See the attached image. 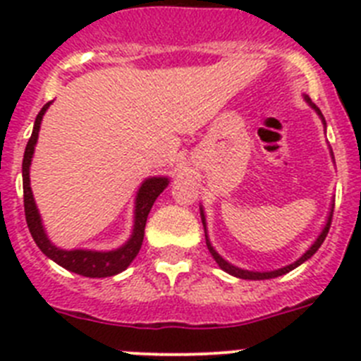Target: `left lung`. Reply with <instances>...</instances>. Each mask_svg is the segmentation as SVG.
Instances as JSON below:
<instances>
[{"label":"left lung","instance_id":"left-lung-1","mask_svg":"<svg viewBox=\"0 0 361 361\" xmlns=\"http://www.w3.org/2000/svg\"><path fill=\"white\" fill-rule=\"evenodd\" d=\"M307 101H309V103H311V99H307ZM311 106L314 108V110H317L318 114H320V110H318V108L314 106V104H311ZM320 116H322V114H320ZM202 224H206V222H204V213H202ZM329 228H331V216H329V220H327V224H325L324 231L320 233V237L317 238V242H314V244H312L311 247H309V250L305 251V253L302 255V257H300L298 260H296L295 264H291V266L282 267V269L267 271V273H255V271H244V269H238V267L231 266V264H228V262H226V260H224V258L220 257V255L216 253L215 250H213L212 244H209V240H208V237H206V245H208L209 253H212V255H213V258H215V262L219 264V266L222 267V269H224L226 273H229V275L238 276V279H244V280H267V279H275V276H282V275H286V273H289V271H291V269H295V267H298L300 264H304L305 260H307V258H311L312 255L317 253L318 247H320V245L324 244L325 237H327V233H329Z\"/></svg>","mask_w":361,"mask_h":361}]
</instances>
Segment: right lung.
Here are the masks:
<instances>
[{
    "mask_svg": "<svg viewBox=\"0 0 361 361\" xmlns=\"http://www.w3.org/2000/svg\"><path fill=\"white\" fill-rule=\"evenodd\" d=\"M50 106V103L44 104L41 111L37 114L36 123H34V130L27 142L23 155V204H25V219H27V226L30 229V235L34 242L37 244L41 251L49 258H52L54 262L59 264L65 269L78 273L81 276H90V279H104V276H114L132 264L133 258L137 257L139 250L142 245V238H145V228L146 219L152 209L153 202L161 195L164 188L168 186V178L164 177H153L145 180V184L139 190L135 202V226H133V235L123 247L116 251H106V253H99V251H65L50 244V240L44 235V229L41 226L39 213H37L36 202H34V195L30 190V178H28V168H30L32 153H34V146L37 142V133H39V124L43 119L44 111Z\"/></svg>",
    "mask_w": 361,
    "mask_h": 361,
    "instance_id": "obj_1",
    "label": "right lung"
}]
</instances>
